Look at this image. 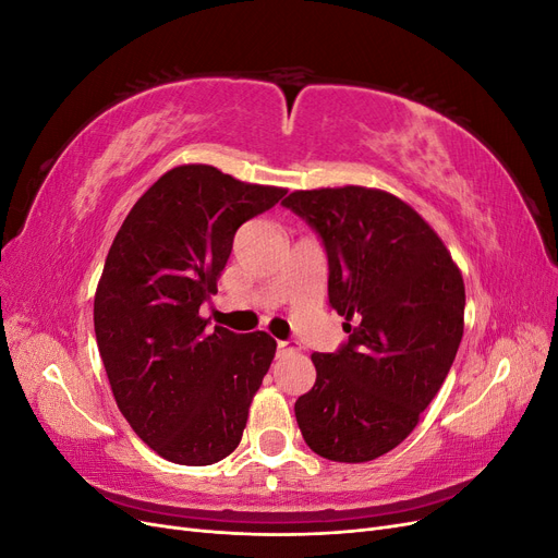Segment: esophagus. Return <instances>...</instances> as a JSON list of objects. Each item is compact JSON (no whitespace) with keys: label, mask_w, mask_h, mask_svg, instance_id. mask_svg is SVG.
<instances>
[{"label":"esophagus","mask_w":558,"mask_h":558,"mask_svg":"<svg viewBox=\"0 0 558 558\" xmlns=\"http://www.w3.org/2000/svg\"><path fill=\"white\" fill-rule=\"evenodd\" d=\"M300 347L298 342H277V353L279 356H283V353H295Z\"/></svg>","instance_id":"34e87169"}]
</instances>
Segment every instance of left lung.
I'll use <instances>...</instances> for the list:
<instances>
[{"label": "left lung", "mask_w": 558, "mask_h": 558, "mask_svg": "<svg viewBox=\"0 0 558 558\" xmlns=\"http://www.w3.org/2000/svg\"><path fill=\"white\" fill-rule=\"evenodd\" d=\"M281 205L324 242L330 307L347 342L312 353L316 381L295 400L312 451L365 463L398 447L440 391L463 337L465 286L435 230L391 193L295 191Z\"/></svg>", "instance_id": "1"}]
</instances>
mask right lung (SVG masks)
<instances>
[{"label": "right lung", "mask_w": 558, "mask_h": 558, "mask_svg": "<svg viewBox=\"0 0 558 558\" xmlns=\"http://www.w3.org/2000/svg\"><path fill=\"white\" fill-rule=\"evenodd\" d=\"M283 195L181 165L137 199L109 248L95 293L99 356L118 410L167 461L211 465L242 440L277 342L207 330L199 305L218 291L238 228Z\"/></svg>", "instance_id": "1"}]
</instances>
